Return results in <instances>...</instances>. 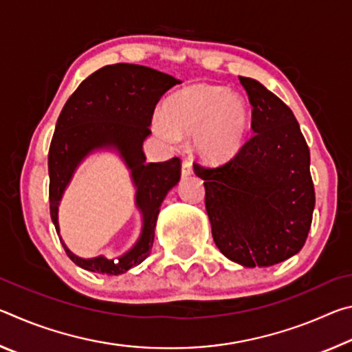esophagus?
<instances>
[{
    "mask_svg": "<svg viewBox=\"0 0 352 352\" xmlns=\"http://www.w3.org/2000/svg\"><path fill=\"white\" fill-rule=\"evenodd\" d=\"M192 175V164H190V162H188V160H184L183 164H182V177H189Z\"/></svg>",
    "mask_w": 352,
    "mask_h": 352,
    "instance_id": "1",
    "label": "esophagus"
}]
</instances>
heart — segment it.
<instances>
[{"label": "heart", "mask_w": 352, "mask_h": 352, "mask_svg": "<svg viewBox=\"0 0 352 352\" xmlns=\"http://www.w3.org/2000/svg\"><path fill=\"white\" fill-rule=\"evenodd\" d=\"M247 124V102L239 93L199 83L166 99L152 129L166 142L192 135V152L205 163L222 164L241 151Z\"/></svg>", "instance_id": "b5f03b06"}]
</instances>
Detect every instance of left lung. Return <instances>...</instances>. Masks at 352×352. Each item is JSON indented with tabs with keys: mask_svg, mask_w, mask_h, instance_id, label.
Here are the masks:
<instances>
[{
	"mask_svg": "<svg viewBox=\"0 0 352 352\" xmlns=\"http://www.w3.org/2000/svg\"><path fill=\"white\" fill-rule=\"evenodd\" d=\"M252 104L253 135L219 168L195 164L205 183L212 239L243 267H270L296 254L312 223L311 153L294 113L261 82L239 77Z\"/></svg>",
	"mask_w": 352,
	"mask_h": 352,
	"instance_id": "left-lung-1",
	"label": "left lung"
}]
</instances>
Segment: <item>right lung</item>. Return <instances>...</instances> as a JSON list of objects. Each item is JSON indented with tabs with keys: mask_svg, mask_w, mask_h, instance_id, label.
I'll return each instance as SVG.
<instances>
[{
	"mask_svg": "<svg viewBox=\"0 0 352 352\" xmlns=\"http://www.w3.org/2000/svg\"><path fill=\"white\" fill-rule=\"evenodd\" d=\"M178 83L182 80L141 65H107L88 76L65 104L47 155L50 210L58 237V206L64 190L82 160L99 150L116 151L131 170L135 206L143 219L139 241L116 260L103 255L80 258L60 238L68 258L82 269L121 275L151 254L160 206L180 182L182 164L177 157L164 163H146L142 142L151 135L155 105Z\"/></svg>",
	"mask_w": 352,
	"mask_h": 352,
	"instance_id": "1",
	"label": "right lung"
}]
</instances>
